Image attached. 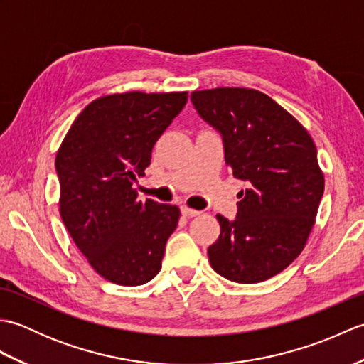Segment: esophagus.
I'll return each instance as SVG.
<instances>
[{
  "instance_id": "esophagus-1",
  "label": "esophagus",
  "mask_w": 364,
  "mask_h": 364,
  "mask_svg": "<svg viewBox=\"0 0 364 364\" xmlns=\"http://www.w3.org/2000/svg\"><path fill=\"white\" fill-rule=\"evenodd\" d=\"M181 214L184 215V218H196V215H198L200 213L197 210H192V208L183 205L181 206Z\"/></svg>"
}]
</instances>
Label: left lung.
<instances>
[{
    "label": "left lung",
    "instance_id": "1",
    "mask_svg": "<svg viewBox=\"0 0 364 364\" xmlns=\"http://www.w3.org/2000/svg\"><path fill=\"white\" fill-rule=\"evenodd\" d=\"M219 131L225 162L247 189L237 214H218L219 239L208 249L213 269L236 283L280 274L304 250L323 194L318 151L308 131L262 92L219 87L191 94Z\"/></svg>",
    "mask_w": 364,
    "mask_h": 364
}]
</instances>
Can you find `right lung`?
Here are the masks:
<instances>
[{
  "instance_id": "right-lung-1",
  "label": "right lung",
  "mask_w": 364,
  "mask_h": 364,
  "mask_svg": "<svg viewBox=\"0 0 364 364\" xmlns=\"http://www.w3.org/2000/svg\"><path fill=\"white\" fill-rule=\"evenodd\" d=\"M186 102L188 92L97 98L58 150L60 218L95 272L115 284H144L161 270L180 210L141 202L133 184Z\"/></svg>"
}]
</instances>
